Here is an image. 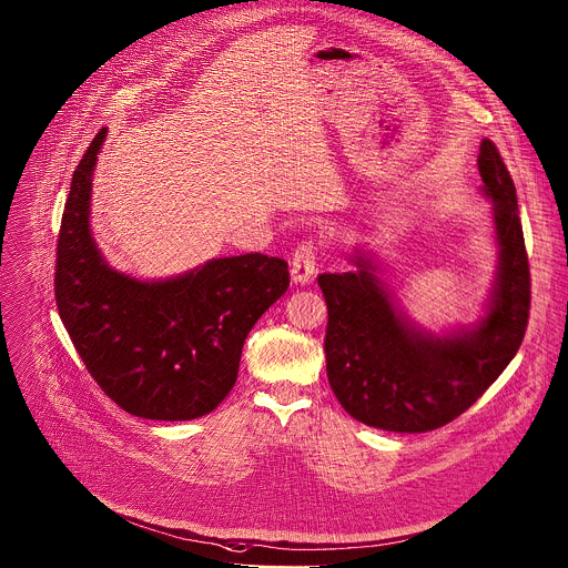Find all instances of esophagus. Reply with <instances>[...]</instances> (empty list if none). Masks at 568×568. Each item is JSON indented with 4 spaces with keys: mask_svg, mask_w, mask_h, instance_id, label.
I'll list each match as a JSON object with an SVG mask.
<instances>
[{
    "mask_svg": "<svg viewBox=\"0 0 568 568\" xmlns=\"http://www.w3.org/2000/svg\"><path fill=\"white\" fill-rule=\"evenodd\" d=\"M315 267H317V244L313 240L301 242L294 253H292V262H290V272H292V281L294 283H308L315 276Z\"/></svg>",
    "mask_w": 568,
    "mask_h": 568,
    "instance_id": "obj_1",
    "label": "esophagus"
}]
</instances>
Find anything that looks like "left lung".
Returning <instances> with one entry per match:
<instances>
[{
	"label": "left lung",
	"mask_w": 568,
	"mask_h": 568,
	"mask_svg": "<svg viewBox=\"0 0 568 568\" xmlns=\"http://www.w3.org/2000/svg\"><path fill=\"white\" fill-rule=\"evenodd\" d=\"M477 166L494 199L500 267L488 315L473 331L447 337L415 331L363 255L352 257L356 272L317 276L328 308V384L358 423L402 434L438 429L486 393L523 343L532 283L516 186L494 141H481Z\"/></svg>",
	"instance_id": "obj_1"
}]
</instances>
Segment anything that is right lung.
I'll list each match as a JSON object with an SVG mask.
<instances>
[{
    "instance_id": "1",
    "label": "right lung",
    "mask_w": 568,
    "mask_h": 568,
    "mask_svg": "<svg viewBox=\"0 0 568 568\" xmlns=\"http://www.w3.org/2000/svg\"><path fill=\"white\" fill-rule=\"evenodd\" d=\"M104 136L102 128L72 173L57 240V308L111 402L145 420H194L233 390L248 331L290 287L287 262L219 257L162 283L109 270L89 229L91 171Z\"/></svg>"
}]
</instances>
